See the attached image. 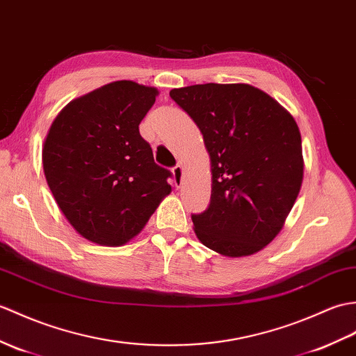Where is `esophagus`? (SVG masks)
Instances as JSON below:
<instances>
[{
  "mask_svg": "<svg viewBox=\"0 0 356 356\" xmlns=\"http://www.w3.org/2000/svg\"><path fill=\"white\" fill-rule=\"evenodd\" d=\"M172 177H175L176 185L181 184V179H184V167H181V165H176V167L172 168Z\"/></svg>",
  "mask_w": 356,
  "mask_h": 356,
  "instance_id": "34e87169",
  "label": "esophagus"
}]
</instances>
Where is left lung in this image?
<instances>
[{"mask_svg":"<svg viewBox=\"0 0 356 356\" xmlns=\"http://www.w3.org/2000/svg\"><path fill=\"white\" fill-rule=\"evenodd\" d=\"M170 97L197 124L211 159V203L193 216L198 241L227 258L262 250L302 188V136L293 115L247 83L193 85Z\"/></svg>","mask_w":356,"mask_h":356,"instance_id":"8db88e82","label":"left lung"}]
</instances>
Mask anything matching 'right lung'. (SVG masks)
<instances>
[{
  "label": "right lung",
  "mask_w": 356,
  "mask_h": 356,
  "mask_svg": "<svg viewBox=\"0 0 356 356\" xmlns=\"http://www.w3.org/2000/svg\"><path fill=\"white\" fill-rule=\"evenodd\" d=\"M158 95L136 81H112L66 104L48 130L47 184L65 218L90 243H129L171 193V172L154 163L139 135Z\"/></svg>",
  "instance_id": "obj_1"
}]
</instances>
